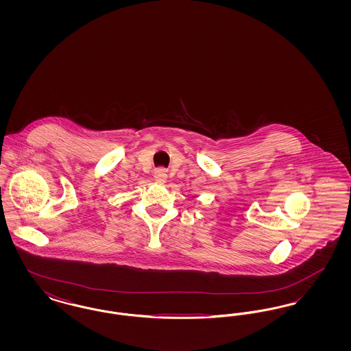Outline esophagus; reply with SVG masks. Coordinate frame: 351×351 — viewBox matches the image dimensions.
Listing matches in <instances>:
<instances>
[{
    "instance_id": "34e87169",
    "label": "esophagus",
    "mask_w": 351,
    "mask_h": 351,
    "mask_svg": "<svg viewBox=\"0 0 351 351\" xmlns=\"http://www.w3.org/2000/svg\"><path fill=\"white\" fill-rule=\"evenodd\" d=\"M154 179H155L156 183H166V180H167V172H166V169H165V168H158V169H155V172H154Z\"/></svg>"
}]
</instances>
